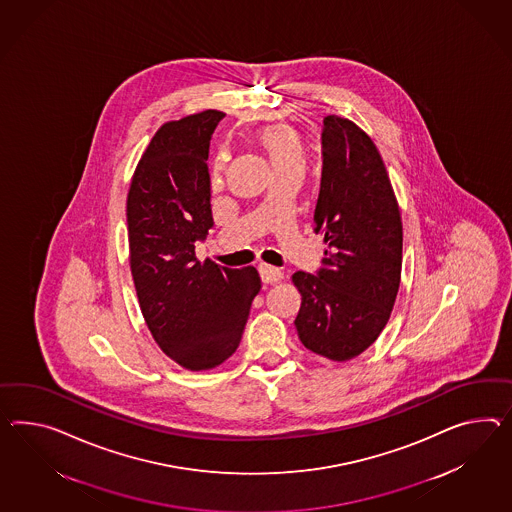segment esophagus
Listing matches in <instances>:
<instances>
[{
  "mask_svg": "<svg viewBox=\"0 0 512 512\" xmlns=\"http://www.w3.org/2000/svg\"><path fill=\"white\" fill-rule=\"evenodd\" d=\"M258 273H260L263 284H276V282L282 280V271L276 269V267H271V265H265V263L258 267Z\"/></svg>",
  "mask_w": 512,
  "mask_h": 512,
  "instance_id": "obj_1",
  "label": "esophagus"
}]
</instances>
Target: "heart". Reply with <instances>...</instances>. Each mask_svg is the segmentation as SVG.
I'll list each match as a JSON object with an SVG mask.
<instances>
[{"mask_svg": "<svg viewBox=\"0 0 512 512\" xmlns=\"http://www.w3.org/2000/svg\"><path fill=\"white\" fill-rule=\"evenodd\" d=\"M258 145L265 152L275 172L304 171L306 167V146L301 135L289 126H269L258 133ZM226 156L219 154L213 161L211 184L223 182Z\"/></svg>", "mask_w": 512, "mask_h": 512, "instance_id": "b5f03b06", "label": "heart"}]
</instances>
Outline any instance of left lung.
<instances>
[{"instance_id": "obj_1", "label": "left lung", "mask_w": 512, "mask_h": 512, "mask_svg": "<svg viewBox=\"0 0 512 512\" xmlns=\"http://www.w3.org/2000/svg\"><path fill=\"white\" fill-rule=\"evenodd\" d=\"M323 172L315 234H325L317 275L291 276L301 293L302 345L334 362L364 353L386 327L401 282L403 223L384 161L349 118L323 120Z\"/></svg>"}]
</instances>
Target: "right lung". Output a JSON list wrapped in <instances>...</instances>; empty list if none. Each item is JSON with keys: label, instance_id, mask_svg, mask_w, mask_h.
Here are the masks:
<instances>
[{"label": "right lung", "instance_id": "obj_1", "mask_svg": "<svg viewBox=\"0 0 512 512\" xmlns=\"http://www.w3.org/2000/svg\"><path fill=\"white\" fill-rule=\"evenodd\" d=\"M223 111L165 122L133 172L126 217L130 269L141 312L161 351L191 371L236 353L262 288L254 267L198 262L195 241L213 226L211 133Z\"/></svg>", "mask_w": 512, "mask_h": 512}]
</instances>
